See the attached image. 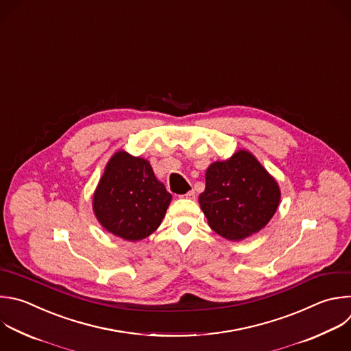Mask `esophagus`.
<instances>
[{"label": "esophagus", "instance_id": "34e87169", "mask_svg": "<svg viewBox=\"0 0 351 351\" xmlns=\"http://www.w3.org/2000/svg\"><path fill=\"white\" fill-rule=\"evenodd\" d=\"M182 198H189V199H194L195 198V193L194 191H189V193H186V194H183V195H180Z\"/></svg>", "mask_w": 351, "mask_h": 351}]
</instances>
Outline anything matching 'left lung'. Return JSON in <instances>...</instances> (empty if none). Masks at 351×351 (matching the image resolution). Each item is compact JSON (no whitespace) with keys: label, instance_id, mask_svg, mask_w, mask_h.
<instances>
[{"label":"left lung","instance_id":"8db88e82","mask_svg":"<svg viewBox=\"0 0 351 351\" xmlns=\"http://www.w3.org/2000/svg\"><path fill=\"white\" fill-rule=\"evenodd\" d=\"M198 201L209 227L230 241L261 231L274 216L281 191L276 179L254 154L239 150L210 164Z\"/></svg>","mask_w":351,"mask_h":351}]
</instances>
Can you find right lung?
<instances>
[{"mask_svg": "<svg viewBox=\"0 0 351 351\" xmlns=\"http://www.w3.org/2000/svg\"><path fill=\"white\" fill-rule=\"evenodd\" d=\"M171 199L150 162L121 150L108 160L92 206L97 221L111 234L139 241L158 228Z\"/></svg>", "mask_w": 351, "mask_h": 351, "instance_id": "1", "label": "right lung"}]
</instances>
